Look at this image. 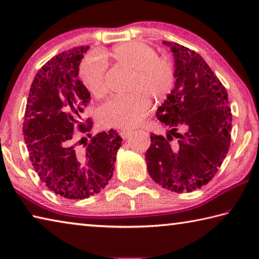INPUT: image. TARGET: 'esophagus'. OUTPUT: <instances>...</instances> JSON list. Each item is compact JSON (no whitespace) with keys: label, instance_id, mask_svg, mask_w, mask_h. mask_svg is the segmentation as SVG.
I'll return each instance as SVG.
<instances>
[{"label":"esophagus","instance_id":"34e87169","mask_svg":"<svg viewBox=\"0 0 259 259\" xmlns=\"http://www.w3.org/2000/svg\"><path fill=\"white\" fill-rule=\"evenodd\" d=\"M119 134H120V136H121L122 138L125 139V138H128L131 134H133V131H130V130H121Z\"/></svg>","mask_w":259,"mask_h":259}]
</instances>
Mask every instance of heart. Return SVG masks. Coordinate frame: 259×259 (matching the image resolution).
Here are the masks:
<instances>
[{
    "instance_id": "heart-1",
    "label": "heart",
    "mask_w": 259,
    "mask_h": 259,
    "mask_svg": "<svg viewBox=\"0 0 259 259\" xmlns=\"http://www.w3.org/2000/svg\"><path fill=\"white\" fill-rule=\"evenodd\" d=\"M117 63L134 71L129 90L133 93L108 99L99 109L105 124L129 129L140 123L151 108V99H164L175 84V68L171 61L159 58L157 51L142 42H128L114 48ZM106 60L99 52H93L82 60L78 75L88 91L96 97L106 93Z\"/></svg>"
}]
</instances>
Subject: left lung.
<instances>
[{
    "label": "left lung",
    "mask_w": 259,
    "mask_h": 259,
    "mask_svg": "<svg viewBox=\"0 0 259 259\" xmlns=\"http://www.w3.org/2000/svg\"><path fill=\"white\" fill-rule=\"evenodd\" d=\"M163 45L174 56L175 87L156 117L170 130L165 137L151 135L145 160L159 185L177 193L192 192L211 181L229 152L231 108L226 89L202 57L178 43Z\"/></svg>",
    "instance_id": "obj_1"
}]
</instances>
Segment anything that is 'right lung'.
<instances>
[{
  "label": "right lung",
  "mask_w": 259,
  "mask_h": 259,
  "mask_svg": "<svg viewBox=\"0 0 259 259\" xmlns=\"http://www.w3.org/2000/svg\"><path fill=\"white\" fill-rule=\"evenodd\" d=\"M88 50L87 46L61 52L37 72L23 126L29 159L38 177L49 190L71 200L89 198L107 185L122 143L111 129L99 133L83 147L74 144L78 133L88 134L93 126V122L81 116L90 94L77 77Z\"/></svg>",
  "instance_id": "1"
}]
</instances>
